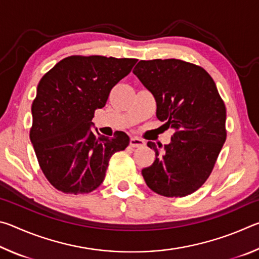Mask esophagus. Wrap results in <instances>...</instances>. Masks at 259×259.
Returning <instances> with one entry per match:
<instances>
[{"instance_id": "34e87169", "label": "esophagus", "mask_w": 259, "mask_h": 259, "mask_svg": "<svg viewBox=\"0 0 259 259\" xmlns=\"http://www.w3.org/2000/svg\"><path fill=\"white\" fill-rule=\"evenodd\" d=\"M145 145V140L138 137H133L130 139V146L131 147H142Z\"/></svg>"}]
</instances>
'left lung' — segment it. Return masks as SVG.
I'll list each match as a JSON object with an SVG mask.
<instances>
[{"instance_id":"left-lung-1","label":"left lung","mask_w":259,"mask_h":259,"mask_svg":"<svg viewBox=\"0 0 259 259\" xmlns=\"http://www.w3.org/2000/svg\"><path fill=\"white\" fill-rule=\"evenodd\" d=\"M134 74L154 96L156 117L175 129L171 142H148L153 164L142 170L147 186L166 198H183L203 185L226 140V107L204 68L181 59L140 60Z\"/></svg>"}]
</instances>
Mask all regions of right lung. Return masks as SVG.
Returning a JSON list of instances; mask_svg holds the SVG:
<instances>
[{
  "label": "right lung",
  "mask_w": 259,
  "mask_h": 259,
  "mask_svg": "<svg viewBox=\"0 0 259 259\" xmlns=\"http://www.w3.org/2000/svg\"><path fill=\"white\" fill-rule=\"evenodd\" d=\"M136 63L134 58L69 56L38 82L29 138L42 172L56 190L75 195L93 192L103 183L112 155L129 145L123 131L113 138L97 136L91 121Z\"/></svg>",
  "instance_id": "right-lung-1"
}]
</instances>
